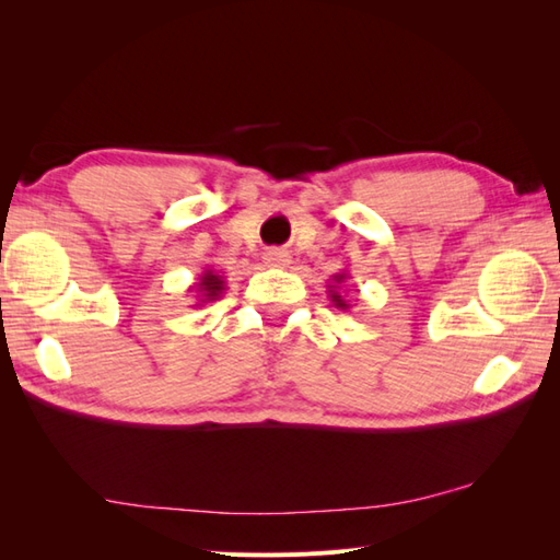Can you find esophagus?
<instances>
[{
	"instance_id": "34e87169",
	"label": "esophagus",
	"mask_w": 560,
	"mask_h": 560,
	"mask_svg": "<svg viewBox=\"0 0 560 560\" xmlns=\"http://www.w3.org/2000/svg\"><path fill=\"white\" fill-rule=\"evenodd\" d=\"M265 261L269 267H287L289 255L283 253V249H267L265 253Z\"/></svg>"
}]
</instances>
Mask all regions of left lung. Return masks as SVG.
Segmentation results:
<instances>
[{"instance_id":"obj_1","label":"left lung","mask_w":560,"mask_h":560,"mask_svg":"<svg viewBox=\"0 0 560 560\" xmlns=\"http://www.w3.org/2000/svg\"><path fill=\"white\" fill-rule=\"evenodd\" d=\"M349 279V273L347 271H339V273H335V277H331V283H329V301H331V305L335 307H339V311H349V301L343 299V295L339 293V289H341V283Z\"/></svg>"}]
</instances>
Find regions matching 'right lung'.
I'll use <instances>...</instances> for the list:
<instances>
[{"label": "right lung", "mask_w": 560, "mask_h": 560, "mask_svg": "<svg viewBox=\"0 0 560 560\" xmlns=\"http://www.w3.org/2000/svg\"><path fill=\"white\" fill-rule=\"evenodd\" d=\"M225 291V281L219 271L213 269H205L199 273V281L195 283V287H189V293H195V305H205V303H211V301H219L221 293Z\"/></svg>", "instance_id": "right-lung-1"}]
</instances>
